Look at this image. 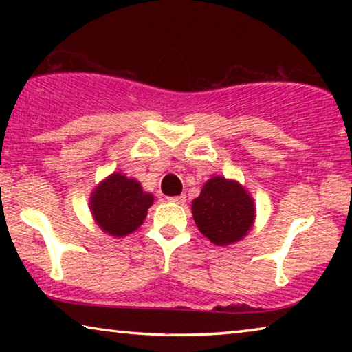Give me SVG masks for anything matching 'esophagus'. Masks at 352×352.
<instances>
[{"instance_id": "esophagus-1", "label": "esophagus", "mask_w": 352, "mask_h": 352, "mask_svg": "<svg viewBox=\"0 0 352 352\" xmlns=\"http://www.w3.org/2000/svg\"><path fill=\"white\" fill-rule=\"evenodd\" d=\"M168 201H170V204L183 205L184 201H186V195L182 194V195H175V197H168Z\"/></svg>"}]
</instances>
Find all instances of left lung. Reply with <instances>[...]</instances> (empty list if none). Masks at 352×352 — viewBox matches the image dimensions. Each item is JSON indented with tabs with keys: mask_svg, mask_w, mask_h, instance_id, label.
I'll return each instance as SVG.
<instances>
[{
	"mask_svg": "<svg viewBox=\"0 0 352 352\" xmlns=\"http://www.w3.org/2000/svg\"><path fill=\"white\" fill-rule=\"evenodd\" d=\"M190 210L200 233L216 245H230L245 237L256 216L245 188L220 175L204 184Z\"/></svg>",
	"mask_w": 352,
	"mask_h": 352,
	"instance_id": "1",
	"label": "left lung"
}]
</instances>
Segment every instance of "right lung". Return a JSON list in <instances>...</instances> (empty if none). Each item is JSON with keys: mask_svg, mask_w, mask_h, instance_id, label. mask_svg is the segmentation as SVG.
<instances>
[{"mask_svg": "<svg viewBox=\"0 0 352 352\" xmlns=\"http://www.w3.org/2000/svg\"><path fill=\"white\" fill-rule=\"evenodd\" d=\"M152 204L153 195L144 192L140 182L119 172L100 182L90 197L94 222L115 237H124L138 230Z\"/></svg>", "mask_w": 352, "mask_h": 352, "instance_id": "add662e5", "label": "right lung"}]
</instances>
